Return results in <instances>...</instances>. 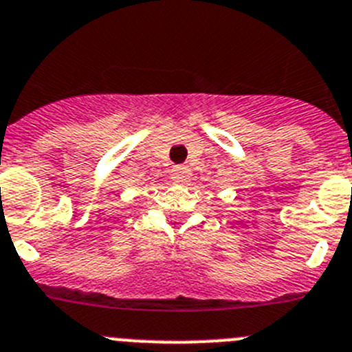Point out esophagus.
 I'll list each match as a JSON object with an SVG mask.
<instances>
[{
  "mask_svg": "<svg viewBox=\"0 0 352 352\" xmlns=\"http://www.w3.org/2000/svg\"><path fill=\"white\" fill-rule=\"evenodd\" d=\"M190 173L192 170H190L188 166H174L170 176H173L174 183H185L190 178Z\"/></svg>",
  "mask_w": 352,
  "mask_h": 352,
  "instance_id": "1",
  "label": "esophagus"
}]
</instances>
